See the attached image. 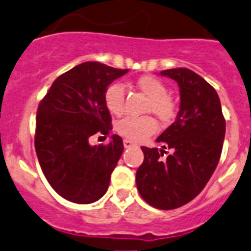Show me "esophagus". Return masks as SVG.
<instances>
[{
	"mask_svg": "<svg viewBox=\"0 0 251 251\" xmlns=\"http://www.w3.org/2000/svg\"><path fill=\"white\" fill-rule=\"evenodd\" d=\"M134 145H136L134 141L128 140V139H124V147L125 148H131V147H134Z\"/></svg>",
	"mask_w": 251,
	"mask_h": 251,
	"instance_id": "obj_1",
	"label": "esophagus"
}]
</instances>
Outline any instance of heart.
Here are the masks:
<instances>
[{
	"mask_svg": "<svg viewBox=\"0 0 251 251\" xmlns=\"http://www.w3.org/2000/svg\"><path fill=\"white\" fill-rule=\"evenodd\" d=\"M141 92L149 97L147 111L152 112L163 123H169L176 116L177 104L168 95V87L154 75H141L135 82ZM104 106L112 115H121L125 108V89L123 84L111 83L103 93ZM117 132L132 141H143L156 131V121L151 116H127L119 121Z\"/></svg>",
	"mask_w": 251,
	"mask_h": 251,
	"instance_id": "b5f03b06",
	"label": "heart"
}]
</instances>
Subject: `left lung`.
I'll return each instance as SVG.
<instances>
[{
  "mask_svg": "<svg viewBox=\"0 0 251 251\" xmlns=\"http://www.w3.org/2000/svg\"><path fill=\"white\" fill-rule=\"evenodd\" d=\"M160 75L179 86L177 119L156 139L174 152L163 161L162 149L141 147L136 186L150 206L173 210L197 197L210 180L221 156L226 123L219 95L201 75L187 68L167 69Z\"/></svg>",
  "mask_w": 251,
  "mask_h": 251,
  "instance_id": "8db88e82",
  "label": "left lung"
}]
</instances>
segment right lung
<instances>
[{
    "label": "right lung",
    "instance_id": "add662e5",
    "mask_svg": "<svg viewBox=\"0 0 251 251\" xmlns=\"http://www.w3.org/2000/svg\"><path fill=\"white\" fill-rule=\"evenodd\" d=\"M128 69L99 62L75 65L53 82L36 112L35 150L41 171L58 195L74 203L99 201L124 151L112 135L106 145H89L92 135L112 130L104 89Z\"/></svg>",
    "mask_w": 251,
    "mask_h": 251
}]
</instances>
